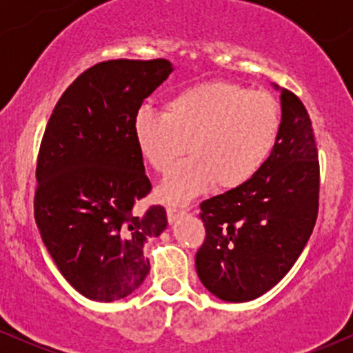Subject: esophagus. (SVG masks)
Returning a JSON list of instances; mask_svg holds the SVG:
<instances>
[{
    "instance_id": "34e87169",
    "label": "esophagus",
    "mask_w": 353,
    "mask_h": 353,
    "mask_svg": "<svg viewBox=\"0 0 353 353\" xmlns=\"http://www.w3.org/2000/svg\"><path fill=\"white\" fill-rule=\"evenodd\" d=\"M186 215L183 208H177V206H169L167 208V219H169V223H176L181 216Z\"/></svg>"
}]
</instances>
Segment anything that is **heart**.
Returning <instances> with one entry per match:
<instances>
[{
  "mask_svg": "<svg viewBox=\"0 0 353 353\" xmlns=\"http://www.w3.org/2000/svg\"><path fill=\"white\" fill-rule=\"evenodd\" d=\"M280 108L272 94L232 81H206L177 92L163 112L143 108L133 131L141 157L159 174L186 150L193 157L170 171L159 188L163 201L181 203L216 184L222 191L245 186L272 155Z\"/></svg>",
  "mask_w": 353,
  "mask_h": 353,
  "instance_id": "1",
  "label": "heart"
}]
</instances>
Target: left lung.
Listing matches in <instances>:
<instances>
[{"label": "left lung", "mask_w": 353, "mask_h": 353, "mask_svg": "<svg viewBox=\"0 0 353 353\" xmlns=\"http://www.w3.org/2000/svg\"><path fill=\"white\" fill-rule=\"evenodd\" d=\"M280 101L279 137L261 170L245 186L199 205L206 237L196 272L203 285L227 302L252 301L275 287L318 219L319 160L311 119L287 88Z\"/></svg>", "instance_id": "left-lung-1"}]
</instances>
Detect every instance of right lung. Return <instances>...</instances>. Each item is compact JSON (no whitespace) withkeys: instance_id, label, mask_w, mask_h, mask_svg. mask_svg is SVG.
I'll use <instances>...</instances> for the list:
<instances>
[{"instance_id":"1","label":"right lung","mask_w":353,"mask_h":353,"mask_svg":"<svg viewBox=\"0 0 353 353\" xmlns=\"http://www.w3.org/2000/svg\"><path fill=\"white\" fill-rule=\"evenodd\" d=\"M172 70L167 59L99 63L66 88L46 126L35 223L61 275L92 301L137 290L150 272L143 245L167 227L163 206L133 210L152 190L133 124Z\"/></svg>"}]
</instances>
